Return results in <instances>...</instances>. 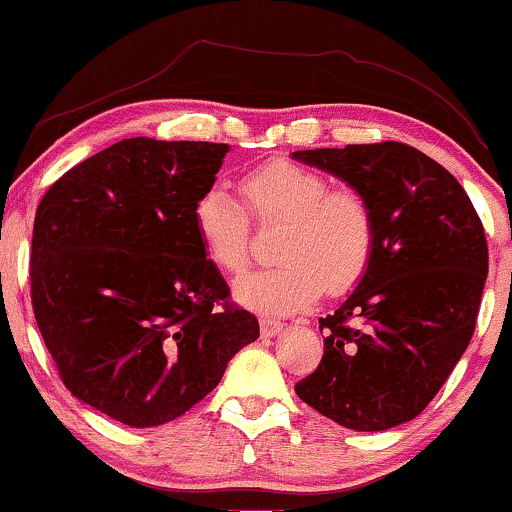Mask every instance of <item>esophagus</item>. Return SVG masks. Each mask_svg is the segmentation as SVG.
Listing matches in <instances>:
<instances>
[{
	"instance_id": "obj_1",
	"label": "esophagus",
	"mask_w": 512,
	"mask_h": 512,
	"mask_svg": "<svg viewBox=\"0 0 512 512\" xmlns=\"http://www.w3.org/2000/svg\"><path fill=\"white\" fill-rule=\"evenodd\" d=\"M284 324L280 320H272V317H261V334L268 336H277L282 331Z\"/></svg>"
}]
</instances>
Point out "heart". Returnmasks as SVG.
Segmentation results:
<instances>
[{
	"label": "heart",
	"instance_id": "1",
	"mask_svg": "<svg viewBox=\"0 0 512 512\" xmlns=\"http://www.w3.org/2000/svg\"><path fill=\"white\" fill-rule=\"evenodd\" d=\"M244 204L228 185L211 183L192 207V223L204 256L228 275L251 261V218L280 225V268L242 277L235 294L263 313H294L324 294L355 287L369 268L376 221L360 190L331 188L327 176L291 162H272L242 178Z\"/></svg>",
	"mask_w": 512,
	"mask_h": 512
}]
</instances>
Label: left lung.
<instances>
[{
	"mask_svg": "<svg viewBox=\"0 0 512 512\" xmlns=\"http://www.w3.org/2000/svg\"><path fill=\"white\" fill-rule=\"evenodd\" d=\"M367 197L376 244L362 282L320 317L322 362L296 383L338 426L374 433L421 414L473 338L487 237L461 183L407 143L294 152Z\"/></svg>",
	"mask_w": 512,
	"mask_h": 512,
	"instance_id": "left-lung-1",
	"label": "left lung"
}]
</instances>
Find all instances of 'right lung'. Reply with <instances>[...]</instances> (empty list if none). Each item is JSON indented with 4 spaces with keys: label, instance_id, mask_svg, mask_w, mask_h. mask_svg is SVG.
I'll return each instance as SVG.
<instances>
[{
    "label": "right lung",
    "instance_id": "1",
    "mask_svg": "<svg viewBox=\"0 0 512 512\" xmlns=\"http://www.w3.org/2000/svg\"><path fill=\"white\" fill-rule=\"evenodd\" d=\"M225 152L126 138L65 171L37 207V327L65 388L124 426L183 416L258 338L192 223Z\"/></svg>",
    "mask_w": 512,
    "mask_h": 512
}]
</instances>
